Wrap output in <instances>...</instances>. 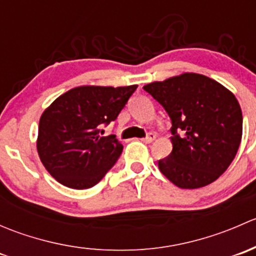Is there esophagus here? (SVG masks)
I'll return each mask as SVG.
<instances>
[{
    "mask_svg": "<svg viewBox=\"0 0 256 256\" xmlns=\"http://www.w3.org/2000/svg\"><path fill=\"white\" fill-rule=\"evenodd\" d=\"M154 138H156V135H154V132H150L148 135H147L146 138H144V142H147V144H151L152 141L154 140Z\"/></svg>",
    "mask_w": 256,
    "mask_h": 256,
    "instance_id": "34e87169",
    "label": "esophagus"
}]
</instances>
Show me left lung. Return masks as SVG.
I'll return each instance as SVG.
<instances>
[{
  "mask_svg": "<svg viewBox=\"0 0 256 256\" xmlns=\"http://www.w3.org/2000/svg\"><path fill=\"white\" fill-rule=\"evenodd\" d=\"M172 121V152L158 168L184 190L204 187L226 172L242 135L240 105L230 90L197 73L144 86Z\"/></svg>",
  "mask_w": 256,
  "mask_h": 256,
  "instance_id": "1",
  "label": "left lung"
}]
</instances>
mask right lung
I'll return each instance as SVG.
<instances>
[{"instance_id":"add662e5","label":"right lung","mask_w":256,"mask_h":256,"mask_svg":"<svg viewBox=\"0 0 256 256\" xmlns=\"http://www.w3.org/2000/svg\"><path fill=\"white\" fill-rule=\"evenodd\" d=\"M136 88L76 86L43 112L37 151L59 183L74 190L90 188L115 164L122 144L115 135H100L102 126L116 120Z\"/></svg>"}]
</instances>
